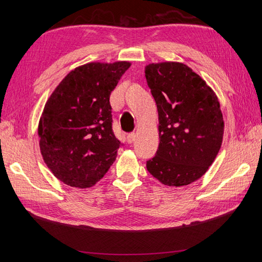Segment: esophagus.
I'll use <instances>...</instances> for the list:
<instances>
[{
  "mask_svg": "<svg viewBox=\"0 0 262 262\" xmlns=\"http://www.w3.org/2000/svg\"><path fill=\"white\" fill-rule=\"evenodd\" d=\"M135 137H136V135H135V133H129V134H127V137H126V140H127V143H128V144H132L133 142H134V140H135Z\"/></svg>",
  "mask_w": 262,
  "mask_h": 262,
  "instance_id": "obj_1",
  "label": "esophagus"
}]
</instances>
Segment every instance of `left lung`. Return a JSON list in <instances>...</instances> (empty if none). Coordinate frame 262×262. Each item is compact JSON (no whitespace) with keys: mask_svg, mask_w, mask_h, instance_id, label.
I'll list each match as a JSON object with an SVG mask.
<instances>
[{"mask_svg":"<svg viewBox=\"0 0 262 262\" xmlns=\"http://www.w3.org/2000/svg\"><path fill=\"white\" fill-rule=\"evenodd\" d=\"M145 77L158 107L160 132L147 171L163 185L187 186L205 174L221 148L224 121L220 102L185 64H149Z\"/></svg>","mask_w":262,"mask_h":262,"instance_id":"left-lung-1","label":"left lung"}]
</instances>
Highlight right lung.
Returning <instances> with one entry per match:
<instances>
[{
	"label": "right lung",
	"instance_id": "obj_1",
	"mask_svg": "<svg viewBox=\"0 0 262 262\" xmlns=\"http://www.w3.org/2000/svg\"><path fill=\"white\" fill-rule=\"evenodd\" d=\"M128 62L89 63L70 72L49 97L39 121V146L48 169L74 188L96 185L122 145L113 130L110 93Z\"/></svg>",
	"mask_w": 262,
	"mask_h": 262
}]
</instances>
